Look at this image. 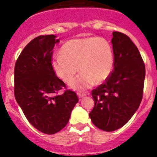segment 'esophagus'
I'll list each match as a JSON object with an SVG mask.
<instances>
[{"mask_svg": "<svg viewBox=\"0 0 157 157\" xmlns=\"http://www.w3.org/2000/svg\"><path fill=\"white\" fill-rule=\"evenodd\" d=\"M84 96H86L85 94H81V93H78V98H83Z\"/></svg>", "mask_w": 157, "mask_h": 157, "instance_id": "esophagus-1", "label": "esophagus"}]
</instances>
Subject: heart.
Instances as JSON below:
<instances>
[{
	"instance_id": "obj_1",
	"label": "heart",
	"mask_w": 157,
	"mask_h": 157,
	"mask_svg": "<svg viewBox=\"0 0 157 157\" xmlns=\"http://www.w3.org/2000/svg\"><path fill=\"white\" fill-rule=\"evenodd\" d=\"M51 64L56 75L65 82H69L80 69L82 73L70 83V86L84 90L110 77L114 67V53L109 41L103 37L74 38L63 44L60 54L52 59Z\"/></svg>"
}]
</instances>
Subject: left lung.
<instances>
[{
    "instance_id": "1",
    "label": "left lung",
    "mask_w": 157,
    "mask_h": 157,
    "mask_svg": "<svg viewBox=\"0 0 157 157\" xmlns=\"http://www.w3.org/2000/svg\"><path fill=\"white\" fill-rule=\"evenodd\" d=\"M114 69L105 83L92 91V123L105 131L123 127L138 110L143 96L145 67L138 48L130 37L112 33Z\"/></svg>"
}]
</instances>
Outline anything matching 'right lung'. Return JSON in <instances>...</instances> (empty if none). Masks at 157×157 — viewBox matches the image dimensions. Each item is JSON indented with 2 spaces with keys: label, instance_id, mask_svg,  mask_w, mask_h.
<instances>
[{
  "label": "right lung",
  "instance_id": "1",
  "mask_svg": "<svg viewBox=\"0 0 157 157\" xmlns=\"http://www.w3.org/2000/svg\"><path fill=\"white\" fill-rule=\"evenodd\" d=\"M56 36L41 35L26 45L16 60L14 94L18 105L33 127L46 134L61 130L68 123L78 99L75 92L57 93L65 86L52 68Z\"/></svg>",
  "mask_w": 157,
  "mask_h": 157
}]
</instances>
